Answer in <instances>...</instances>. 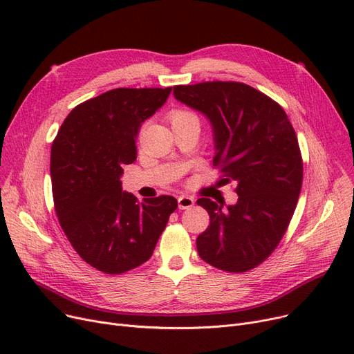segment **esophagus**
I'll return each mask as SVG.
<instances>
[{
    "instance_id": "34e87169",
    "label": "esophagus",
    "mask_w": 354,
    "mask_h": 354,
    "mask_svg": "<svg viewBox=\"0 0 354 354\" xmlns=\"http://www.w3.org/2000/svg\"><path fill=\"white\" fill-rule=\"evenodd\" d=\"M194 203H195V199L191 198V196L182 195V196L178 198V208L179 209H188V208H191L194 205Z\"/></svg>"
}]
</instances>
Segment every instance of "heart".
I'll use <instances>...</instances> for the list:
<instances>
[{
	"mask_svg": "<svg viewBox=\"0 0 354 354\" xmlns=\"http://www.w3.org/2000/svg\"><path fill=\"white\" fill-rule=\"evenodd\" d=\"M183 122H198V118L188 110H175L171 113V123L178 124Z\"/></svg>",
	"mask_w": 354,
	"mask_h": 354,
	"instance_id": "1",
	"label": "heart"
}]
</instances>
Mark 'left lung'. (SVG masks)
<instances>
[{"mask_svg":"<svg viewBox=\"0 0 354 354\" xmlns=\"http://www.w3.org/2000/svg\"><path fill=\"white\" fill-rule=\"evenodd\" d=\"M174 96L211 123L214 166L238 194L234 205L198 199L211 216L198 254L219 270L248 271L275 250L299 201L303 162L294 129L280 104L244 83L175 86Z\"/></svg>","mask_w":354,"mask_h":354,"instance_id":"left-lung-1","label":"left lung"}]
</instances>
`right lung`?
<instances>
[{"label":"right lung","mask_w":354,"mask_h":354,"mask_svg":"<svg viewBox=\"0 0 354 354\" xmlns=\"http://www.w3.org/2000/svg\"><path fill=\"white\" fill-rule=\"evenodd\" d=\"M166 88H115L74 107L51 146L55 214L73 248L106 274L152 257L178 201L138 199L122 189L123 165L138 156L142 123L169 97Z\"/></svg>","instance_id":"add662e5"}]
</instances>
